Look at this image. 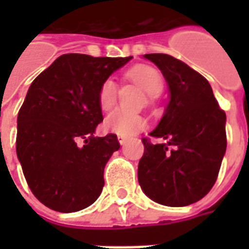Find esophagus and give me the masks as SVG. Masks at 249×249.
<instances>
[{"mask_svg": "<svg viewBox=\"0 0 249 249\" xmlns=\"http://www.w3.org/2000/svg\"><path fill=\"white\" fill-rule=\"evenodd\" d=\"M117 140H119V142H120V144H121V145H124V144H125V142H126V140H128V139H126L125 136L119 135V136H117Z\"/></svg>", "mask_w": 249, "mask_h": 249, "instance_id": "esophagus-1", "label": "esophagus"}]
</instances>
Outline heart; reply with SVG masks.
I'll list each match as a JSON object with an SVG mask.
<instances>
[{
  "label": "heart",
  "instance_id": "heart-1",
  "mask_svg": "<svg viewBox=\"0 0 249 249\" xmlns=\"http://www.w3.org/2000/svg\"><path fill=\"white\" fill-rule=\"evenodd\" d=\"M125 77L137 84L139 87L151 96H156L161 92L164 87L162 76L160 71L148 65H136L130 68L125 73ZM98 105L104 112H108L113 108L117 101V85L112 78H107L101 82L98 89ZM146 125V120L140 113L125 112L121 109H116L105 117L104 128L108 132H113L117 135L130 136L135 135Z\"/></svg>",
  "mask_w": 249,
  "mask_h": 249
}]
</instances>
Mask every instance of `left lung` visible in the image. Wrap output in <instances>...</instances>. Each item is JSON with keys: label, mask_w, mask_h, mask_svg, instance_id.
Returning <instances> with one entry per match:
<instances>
[{"label": "left lung", "mask_w": 249, "mask_h": 249, "mask_svg": "<svg viewBox=\"0 0 249 249\" xmlns=\"http://www.w3.org/2000/svg\"><path fill=\"white\" fill-rule=\"evenodd\" d=\"M165 77L171 101L153 139L144 137L139 184L146 196L162 205L184 207L212 189L227 149L225 112L198 71L162 53L144 54Z\"/></svg>", "instance_id": "1"}]
</instances>
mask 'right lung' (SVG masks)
<instances>
[{
	"mask_svg": "<svg viewBox=\"0 0 249 249\" xmlns=\"http://www.w3.org/2000/svg\"><path fill=\"white\" fill-rule=\"evenodd\" d=\"M129 57L62 54L36 77L19 108L16 151L30 191L57 212H77L100 196L117 136L96 137L98 89Z\"/></svg>",
	"mask_w": 249,
	"mask_h": 249,
	"instance_id": "right-lung-1",
	"label": "right lung"
}]
</instances>
